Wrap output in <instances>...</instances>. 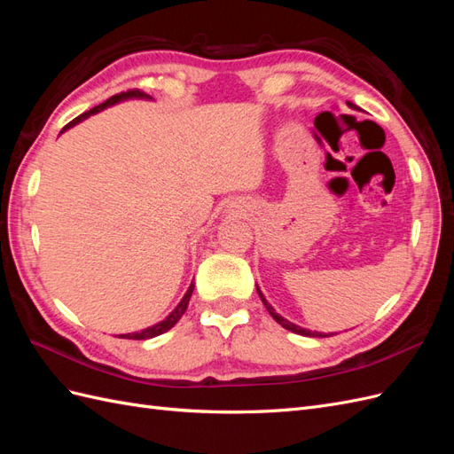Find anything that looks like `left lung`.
I'll list each match as a JSON object with an SVG mask.
<instances>
[{
    "label": "left lung",
    "instance_id": "obj_1",
    "mask_svg": "<svg viewBox=\"0 0 454 454\" xmlns=\"http://www.w3.org/2000/svg\"><path fill=\"white\" fill-rule=\"evenodd\" d=\"M350 106V104H348ZM352 107V106H350ZM257 294H259V297H261V301H263V305L267 307V310H269V314L272 316L274 320H277L284 329H287V332H292V333H297V335H305V337H327V335H332V333H322V332H310V329H305V327H301V325H297V324H294V322H290V320H286L284 316H280L277 310L272 309V305L269 303V301L265 299V295L261 294V290H259V286H257Z\"/></svg>",
    "mask_w": 454,
    "mask_h": 454
}]
</instances>
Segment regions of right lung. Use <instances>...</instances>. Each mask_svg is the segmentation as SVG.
Returning <instances> with one entry per match:
<instances>
[{"label": "right lung", "instance_id": "right-lung-1", "mask_svg": "<svg viewBox=\"0 0 454 454\" xmlns=\"http://www.w3.org/2000/svg\"><path fill=\"white\" fill-rule=\"evenodd\" d=\"M134 98H138V100H153V98H151V96H147V94H144V92H140V90H129V92H121V94H115V96H112V98H109V100H106L104 104H100V106L92 107L90 112H87V114H83V115H79V117H75L72 122H67V125L62 129V132H64V130H67V129L75 127V125H79L81 121L89 119L90 115H96V114L104 112L106 107H112V106H115V104H119V102H125V100H134ZM193 290H195V284L191 282V284H189V287H187L185 295L182 297L180 303H177V307H176V309H174V310H172V312L167 316V318L160 320L159 324H155V325H149V327L142 329V332H134V333H122V335H119V337H121V339H136V340H145V339H153V337H157V335L167 333L168 329H172V327L177 324V320L182 318L184 312L187 310L189 299H191V295H193Z\"/></svg>", "mask_w": 454, "mask_h": 454}]
</instances>
